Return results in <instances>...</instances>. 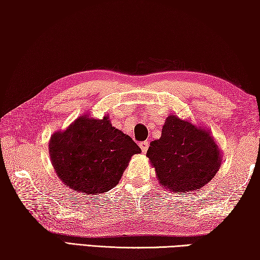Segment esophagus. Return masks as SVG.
Here are the masks:
<instances>
[{
  "label": "esophagus",
  "instance_id": "obj_1",
  "mask_svg": "<svg viewBox=\"0 0 260 260\" xmlns=\"http://www.w3.org/2000/svg\"><path fill=\"white\" fill-rule=\"evenodd\" d=\"M140 147H141V149H142V151H143V152H147V151H148V148H149V142H148V141L141 142V143H140Z\"/></svg>",
  "mask_w": 260,
  "mask_h": 260
}]
</instances>
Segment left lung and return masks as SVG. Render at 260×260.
<instances>
[{
    "instance_id": "obj_1",
    "label": "left lung",
    "mask_w": 260,
    "mask_h": 260,
    "mask_svg": "<svg viewBox=\"0 0 260 260\" xmlns=\"http://www.w3.org/2000/svg\"><path fill=\"white\" fill-rule=\"evenodd\" d=\"M147 156L158 182L174 193L200 189L215 176L222 161L211 131L174 113L167 117L161 137L151 142Z\"/></svg>"
}]
</instances>
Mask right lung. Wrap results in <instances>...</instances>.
I'll return each mask as SVG.
<instances>
[{
	"mask_svg": "<svg viewBox=\"0 0 260 260\" xmlns=\"http://www.w3.org/2000/svg\"><path fill=\"white\" fill-rule=\"evenodd\" d=\"M48 151L62 183L86 195L105 193L117 186L131 157L141 154L133 138L90 113L78 117L66 130L55 131Z\"/></svg>",
	"mask_w": 260,
	"mask_h": 260,
	"instance_id": "right-lung-1",
	"label": "right lung"
}]
</instances>
